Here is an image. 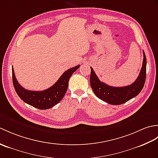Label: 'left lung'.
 Here are the masks:
<instances>
[{"mask_svg": "<svg viewBox=\"0 0 158 158\" xmlns=\"http://www.w3.org/2000/svg\"><path fill=\"white\" fill-rule=\"evenodd\" d=\"M147 60L145 53L143 52V66L139 77L132 84L124 87H112L101 82L91 69L90 85L95 95L110 105H118L125 103L141 92L146 79Z\"/></svg>", "mask_w": 158, "mask_h": 158, "instance_id": "8db88e82", "label": "left lung"}]
</instances>
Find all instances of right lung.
I'll use <instances>...</instances> for the list:
<instances>
[{
	"instance_id": "obj_1",
	"label": "right lung",
	"mask_w": 158,
	"mask_h": 158,
	"mask_svg": "<svg viewBox=\"0 0 158 158\" xmlns=\"http://www.w3.org/2000/svg\"><path fill=\"white\" fill-rule=\"evenodd\" d=\"M79 66L80 65H77L66 70L54 85L43 91H31L22 88L17 81L14 70L12 68L13 86L16 93L23 102L36 109H48L58 104L63 98L68 88L69 79Z\"/></svg>"
}]
</instances>
